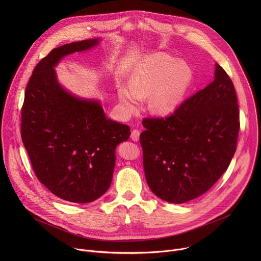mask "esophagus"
<instances>
[{
	"mask_svg": "<svg viewBox=\"0 0 261 261\" xmlns=\"http://www.w3.org/2000/svg\"><path fill=\"white\" fill-rule=\"evenodd\" d=\"M139 135H140V131L138 129H134L131 132V139L134 141H138L139 140Z\"/></svg>",
	"mask_w": 261,
	"mask_h": 261,
	"instance_id": "34e87169",
	"label": "esophagus"
}]
</instances>
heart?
<instances>
[{
	"label": "heart",
	"instance_id": "obj_1",
	"mask_svg": "<svg viewBox=\"0 0 261 261\" xmlns=\"http://www.w3.org/2000/svg\"><path fill=\"white\" fill-rule=\"evenodd\" d=\"M192 81V71L185 63L158 54L145 60L133 73L130 88L119 90L120 101L127 113H133L139 100L153 95L150 108L155 114L168 115L180 104Z\"/></svg>",
	"mask_w": 261,
	"mask_h": 261
}]
</instances>
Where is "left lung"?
Here are the masks:
<instances>
[{
    "instance_id": "8db88e82",
    "label": "left lung",
    "mask_w": 261,
    "mask_h": 261,
    "mask_svg": "<svg viewBox=\"0 0 261 261\" xmlns=\"http://www.w3.org/2000/svg\"><path fill=\"white\" fill-rule=\"evenodd\" d=\"M142 125L148 187L171 203L192 200L212 188L236 153L240 110L233 83L217 64L213 83L169 116L144 118Z\"/></svg>"
}]
</instances>
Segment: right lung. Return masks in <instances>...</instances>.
I'll list each match as a JSON object with an SVG mask.
<instances>
[{
	"label": "right lung",
	"instance_id": "right-lung-1",
	"mask_svg": "<svg viewBox=\"0 0 261 261\" xmlns=\"http://www.w3.org/2000/svg\"><path fill=\"white\" fill-rule=\"evenodd\" d=\"M97 43L90 39L53 49L34 68L21 107V139L37 178L75 203L94 201L108 190L116 146L130 136V127L107 119L98 102L74 97L57 82L54 67L64 56Z\"/></svg>",
	"mask_w": 261,
	"mask_h": 261
}]
</instances>
